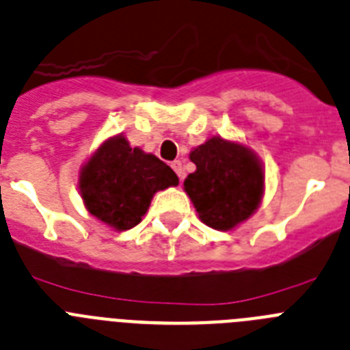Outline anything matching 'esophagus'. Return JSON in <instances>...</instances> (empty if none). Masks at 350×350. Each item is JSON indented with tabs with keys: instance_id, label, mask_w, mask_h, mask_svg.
<instances>
[{
	"instance_id": "1",
	"label": "esophagus",
	"mask_w": 350,
	"mask_h": 350,
	"mask_svg": "<svg viewBox=\"0 0 350 350\" xmlns=\"http://www.w3.org/2000/svg\"><path fill=\"white\" fill-rule=\"evenodd\" d=\"M172 168H173V172L177 173V177L180 178V180H184V177H186V172H184V166H182L180 161H173Z\"/></svg>"
}]
</instances>
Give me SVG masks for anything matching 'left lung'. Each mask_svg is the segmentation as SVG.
<instances>
[{"instance_id": "1", "label": "left lung", "mask_w": 350, "mask_h": 350, "mask_svg": "<svg viewBox=\"0 0 350 350\" xmlns=\"http://www.w3.org/2000/svg\"><path fill=\"white\" fill-rule=\"evenodd\" d=\"M196 172L184 189L205 225L232 230L256 211L264 193V172L253 152L237 143L211 138L189 154Z\"/></svg>"}]
</instances>
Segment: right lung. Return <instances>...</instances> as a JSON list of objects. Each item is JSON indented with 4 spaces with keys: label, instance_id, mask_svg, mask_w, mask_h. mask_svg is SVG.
Returning a JSON list of instances; mask_svg holds the SVG:
<instances>
[{
    "label": "right lung",
    "instance_id": "right-lung-1",
    "mask_svg": "<svg viewBox=\"0 0 350 350\" xmlns=\"http://www.w3.org/2000/svg\"><path fill=\"white\" fill-rule=\"evenodd\" d=\"M177 184L178 177L168 164L131 148L124 136L103 143L79 175V191L88 212L115 230L138 225L152 196Z\"/></svg>",
    "mask_w": 350,
    "mask_h": 350
}]
</instances>
